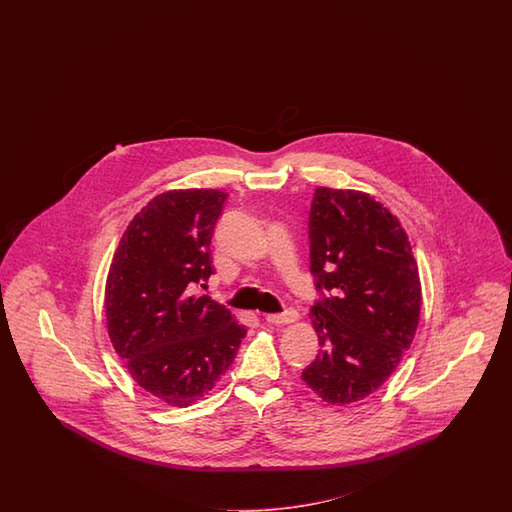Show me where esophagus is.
<instances>
[{"label": "esophagus", "instance_id": "obj_1", "mask_svg": "<svg viewBox=\"0 0 512 512\" xmlns=\"http://www.w3.org/2000/svg\"><path fill=\"white\" fill-rule=\"evenodd\" d=\"M264 319L270 325H289V323H295L296 319H298V311L289 308V310H285L283 313H270Z\"/></svg>", "mask_w": 512, "mask_h": 512}]
</instances>
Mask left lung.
<instances>
[{
    "label": "left lung",
    "instance_id": "8db88e82",
    "mask_svg": "<svg viewBox=\"0 0 512 512\" xmlns=\"http://www.w3.org/2000/svg\"><path fill=\"white\" fill-rule=\"evenodd\" d=\"M308 236L321 351L302 379L325 402H358L387 381L415 338L419 268L400 221L360 191L317 187Z\"/></svg>",
    "mask_w": 512,
    "mask_h": 512
}]
</instances>
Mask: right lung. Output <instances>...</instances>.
Instances as JSON below:
<instances>
[{
  "mask_svg": "<svg viewBox=\"0 0 512 512\" xmlns=\"http://www.w3.org/2000/svg\"><path fill=\"white\" fill-rule=\"evenodd\" d=\"M227 193L187 189L157 195L129 227L110 264L109 336L146 392L186 407L216 387L246 328L206 289L210 242Z\"/></svg>",
  "mask_w": 512,
  "mask_h": 512,
  "instance_id": "right-lung-1",
  "label": "right lung"
}]
</instances>
